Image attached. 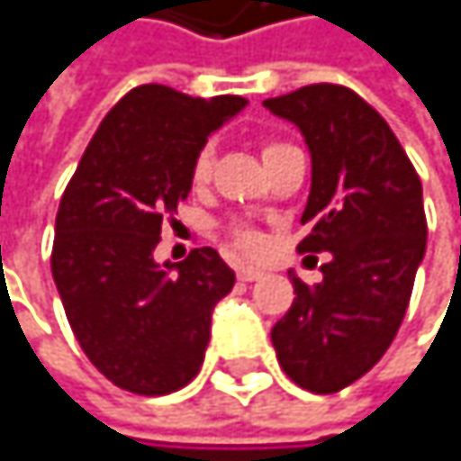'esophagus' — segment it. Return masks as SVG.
<instances>
[{"mask_svg": "<svg viewBox=\"0 0 461 461\" xmlns=\"http://www.w3.org/2000/svg\"><path fill=\"white\" fill-rule=\"evenodd\" d=\"M265 274L259 271V268H254V265H240L238 268V279L240 282H257V279H262Z\"/></svg>", "mask_w": 461, "mask_h": 461, "instance_id": "esophagus-1", "label": "esophagus"}]
</instances>
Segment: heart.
I'll return each mask as SVG.
<instances>
[{
    "label": "heart",
    "instance_id": "1",
    "mask_svg": "<svg viewBox=\"0 0 461 461\" xmlns=\"http://www.w3.org/2000/svg\"><path fill=\"white\" fill-rule=\"evenodd\" d=\"M282 143H268L262 149V157L265 154H271V151H276ZM212 163H215V151H212V146H202L199 151H196V157H193V163H190V185L193 187H204L207 182H210V176H212ZM235 240H238V246L240 249H257L259 246V238H257V232H251V229H238L235 232Z\"/></svg>",
    "mask_w": 461,
    "mask_h": 461
}]
</instances>
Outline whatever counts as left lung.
Returning <instances> with one entry per match:
<instances>
[{"mask_svg":"<svg viewBox=\"0 0 461 461\" xmlns=\"http://www.w3.org/2000/svg\"><path fill=\"white\" fill-rule=\"evenodd\" d=\"M304 138L312 182L298 251H329L323 282L304 285L271 329L285 374L310 393L354 384L390 348L426 254L423 187L387 121L343 85L265 99Z\"/></svg>","mask_w":461,"mask_h":461,"instance_id":"1","label":"left lung"}]
</instances>
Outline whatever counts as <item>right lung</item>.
Segmentation results:
<instances>
[{"label":"right lung","instance_id":"obj_1","mask_svg":"<svg viewBox=\"0 0 461 461\" xmlns=\"http://www.w3.org/2000/svg\"><path fill=\"white\" fill-rule=\"evenodd\" d=\"M243 96L140 85L99 123L63 193L51 276L82 351L121 390L166 395L199 374L235 271L215 249L157 262L163 221L190 193V163Z\"/></svg>","mask_w":461,"mask_h":461}]
</instances>
